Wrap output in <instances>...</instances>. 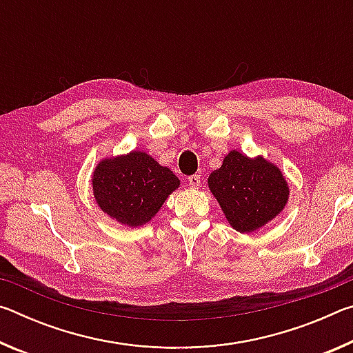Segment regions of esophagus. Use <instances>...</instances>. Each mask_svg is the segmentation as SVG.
<instances>
[{
	"mask_svg": "<svg viewBox=\"0 0 353 353\" xmlns=\"http://www.w3.org/2000/svg\"><path fill=\"white\" fill-rule=\"evenodd\" d=\"M188 183L191 188H199L201 187V176L194 174V176H190L188 177Z\"/></svg>",
	"mask_w": 353,
	"mask_h": 353,
	"instance_id": "34e87169",
	"label": "esophagus"
}]
</instances>
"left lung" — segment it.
I'll return each instance as SVG.
<instances>
[{
    "label": "left lung",
    "mask_w": 353,
    "mask_h": 353,
    "mask_svg": "<svg viewBox=\"0 0 353 353\" xmlns=\"http://www.w3.org/2000/svg\"><path fill=\"white\" fill-rule=\"evenodd\" d=\"M227 223L240 234H252L277 218L290 199V183L283 171L263 155L232 149L223 165L207 179Z\"/></svg>",
    "instance_id": "obj_1"
}]
</instances>
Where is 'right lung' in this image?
<instances>
[{"mask_svg": "<svg viewBox=\"0 0 353 353\" xmlns=\"http://www.w3.org/2000/svg\"><path fill=\"white\" fill-rule=\"evenodd\" d=\"M179 187L174 172L140 149L101 159L92 172L97 205L128 227L149 223Z\"/></svg>", "mask_w": 353, "mask_h": 353, "instance_id": "obj_1", "label": "right lung"}]
</instances>
